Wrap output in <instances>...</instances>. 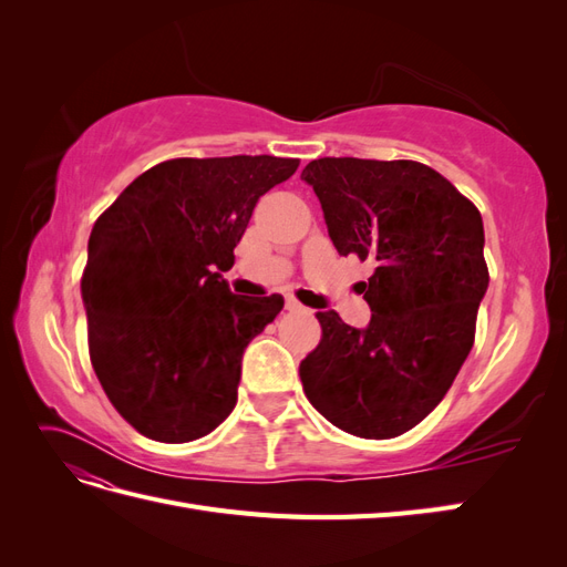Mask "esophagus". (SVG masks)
<instances>
[{"label": "esophagus", "instance_id": "obj_1", "mask_svg": "<svg viewBox=\"0 0 567 567\" xmlns=\"http://www.w3.org/2000/svg\"><path fill=\"white\" fill-rule=\"evenodd\" d=\"M286 310H288V312H307V307L300 305L296 298H288V300H286Z\"/></svg>", "mask_w": 567, "mask_h": 567}]
</instances>
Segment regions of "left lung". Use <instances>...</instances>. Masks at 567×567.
<instances>
[{
  "mask_svg": "<svg viewBox=\"0 0 567 567\" xmlns=\"http://www.w3.org/2000/svg\"><path fill=\"white\" fill-rule=\"evenodd\" d=\"M300 177L336 250L375 262L367 329L317 312L321 340L300 362L305 394L340 431L398 437L442 402L473 348L489 284L483 217L416 161L319 158Z\"/></svg>",
  "mask_w": 567,
  "mask_h": 567,
  "instance_id": "obj_1",
  "label": "left lung"
}]
</instances>
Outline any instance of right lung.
<instances>
[{"label": "right lung", "instance_id": "obj_1", "mask_svg": "<svg viewBox=\"0 0 567 567\" xmlns=\"http://www.w3.org/2000/svg\"><path fill=\"white\" fill-rule=\"evenodd\" d=\"M300 161L175 158L136 177L96 219L82 274L90 359L132 427L158 442L213 433L236 406L248 342L281 296H236L231 269L255 203Z\"/></svg>", "mask_w": 567, "mask_h": 567}]
</instances>
